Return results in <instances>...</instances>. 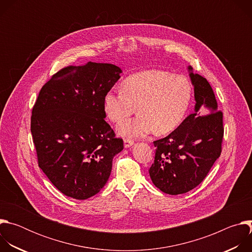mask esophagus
I'll list each match as a JSON object with an SVG mask.
<instances>
[{"label": "esophagus", "mask_w": 252, "mask_h": 252, "mask_svg": "<svg viewBox=\"0 0 252 252\" xmlns=\"http://www.w3.org/2000/svg\"><path fill=\"white\" fill-rule=\"evenodd\" d=\"M124 145H125V148L127 149V148H129V147H131L133 145V140L129 139V138H126L124 140Z\"/></svg>", "instance_id": "1"}]
</instances>
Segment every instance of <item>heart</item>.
<instances>
[{"label":"heart","instance_id":"obj_1","mask_svg":"<svg viewBox=\"0 0 252 252\" xmlns=\"http://www.w3.org/2000/svg\"><path fill=\"white\" fill-rule=\"evenodd\" d=\"M192 97L190 83L184 76L149 69L125 80L122 91L104 95V112L112 122L121 123L136 110L141 114L118 126L126 137L145 136L156 129L163 134L174 130L185 120Z\"/></svg>","mask_w":252,"mask_h":252}]
</instances>
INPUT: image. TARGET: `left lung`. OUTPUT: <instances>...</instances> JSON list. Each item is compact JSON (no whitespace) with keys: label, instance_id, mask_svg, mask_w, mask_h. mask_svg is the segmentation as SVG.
Segmentation results:
<instances>
[{"label":"left lung","instance_id":"8db88e82","mask_svg":"<svg viewBox=\"0 0 252 252\" xmlns=\"http://www.w3.org/2000/svg\"><path fill=\"white\" fill-rule=\"evenodd\" d=\"M194 112L170 134L154 141L155 162L150 168L154 185L162 192L176 195L196 188L221 154L222 113L205 78L192 73Z\"/></svg>","mask_w":252,"mask_h":252}]
</instances>
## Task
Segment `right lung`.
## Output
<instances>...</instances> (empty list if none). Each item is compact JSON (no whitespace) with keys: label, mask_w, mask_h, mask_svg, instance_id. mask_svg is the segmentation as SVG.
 <instances>
[{"label":"right lung","mask_w":252,"mask_h":252,"mask_svg":"<svg viewBox=\"0 0 252 252\" xmlns=\"http://www.w3.org/2000/svg\"><path fill=\"white\" fill-rule=\"evenodd\" d=\"M112 63L68 65L42 88L31 132L40 168L64 195L94 196L104 187L124 141L103 119L104 95L121 78Z\"/></svg>","instance_id":"obj_1"}]
</instances>
